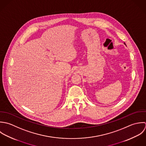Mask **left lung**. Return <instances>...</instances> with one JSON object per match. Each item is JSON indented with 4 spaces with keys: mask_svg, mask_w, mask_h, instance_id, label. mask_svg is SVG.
<instances>
[{
    "mask_svg": "<svg viewBox=\"0 0 146 146\" xmlns=\"http://www.w3.org/2000/svg\"><path fill=\"white\" fill-rule=\"evenodd\" d=\"M124 44H125V43H124Z\"/></svg>",
    "mask_w": 146,
    "mask_h": 146,
    "instance_id": "left-lung-1",
    "label": "left lung"
}]
</instances>
